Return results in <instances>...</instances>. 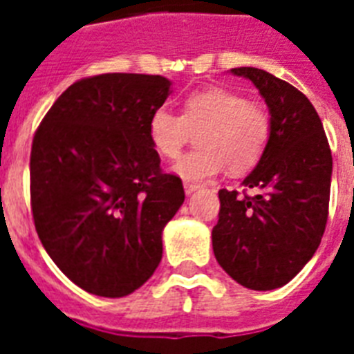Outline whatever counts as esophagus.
Here are the masks:
<instances>
[{"mask_svg":"<svg viewBox=\"0 0 354 354\" xmlns=\"http://www.w3.org/2000/svg\"><path fill=\"white\" fill-rule=\"evenodd\" d=\"M183 189H185V194H193L194 191H198L200 185H198V183L185 182V183H183Z\"/></svg>","mask_w":354,"mask_h":354,"instance_id":"obj_1","label":"esophagus"}]
</instances>
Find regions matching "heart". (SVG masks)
Returning <instances> with one entry per match:
<instances>
[{"mask_svg": "<svg viewBox=\"0 0 354 354\" xmlns=\"http://www.w3.org/2000/svg\"><path fill=\"white\" fill-rule=\"evenodd\" d=\"M198 150L174 165L183 180L204 182L226 167L239 174L257 165L272 138V118L263 104L248 101L239 91L211 86L185 97L182 115L158 108L149 119V141L156 154L174 160L193 132Z\"/></svg>", "mask_w": 354, "mask_h": 354, "instance_id": "1", "label": "heart"}]
</instances>
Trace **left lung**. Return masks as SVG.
<instances>
[{"label":"left lung","instance_id":"left-lung-1","mask_svg":"<svg viewBox=\"0 0 354 354\" xmlns=\"http://www.w3.org/2000/svg\"><path fill=\"white\" fill-rule=\"evenodd\" d=\"M252 80L272 118L266 152L242 185L253 196L221 189L213 252L239 285L274 290L318 250L329 215L333 156L324 124L307 97L257 68H233Z\"/></svg>","mask_w":354,"mask_h":354}]
</instances>
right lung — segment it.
<instances>
[{
	"label": "right lung",
	"mask_w": 354,
	"mask_h": 354,
	"mask_svg": "<svg viewBox=\"0 0 354 354\" xmlns=\"http://www.w3.org/2000/svg\"><path fill=\"white\" fill-rule=\"evenodd\" d=\"M171 93L160 75L77 80L41 119L30 149V209L58 268L82 290L122 297L150 279L161 233L185 200L149 141Z\"/></svg>",
	"instance_id": "right-lung-1"
}]
</instances>
